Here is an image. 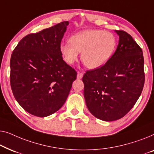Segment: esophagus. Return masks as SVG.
Returning <instances> with one entry per match:
<instances>
[{"instance_id":"esophagus-1","label":"esophagus","mask_w":154,"mask_h":154,"mask_svg":"<svg viewBox=\"0 0 154 154\" xmlns=\"http://www.w3.org/2000/svg\"><path fill=\"white\" fill-rule=\"evenodd\" d=\"M83 75H84L83 72H77V78H78V79H81V78H82V77H83Z\"/></svg>"}]
</instances>
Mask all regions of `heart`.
Masks as SVG:
<instances>
[{
  "label": "heart",
  "mask_w": 154,
  "mask_h": 154,
  "mask_svg": "<svg viewBox=\"0 0 154 154\" xmlns=\"http://www.w3.org/2000/svg\"><path fill=\"white\" fill-rule=\"evenodd\" d=\"M116 40L110 32L88 29L78 32L70 40L62 43L60 53L67 63L72 65L82 54V60L88 68L103 66L111 58L115 50Z\"/></svg>",
  "instance_id": "b5f03b06"
}]
</instances>
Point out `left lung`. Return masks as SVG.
<instances>
[{
  "instance_id": "left-lung-1",
  "label": "left lung",
  "mask_w": 154,
  "mask_h": 154,
  "mask_svg": "<svg viewBox=\"0 0 154 154\" xmlns=\"http://www.w3.org/2000/svg\"><path fill=\"white\" fill-rule=\"evenodd\" d=\"M119 42L103 66L87 70L82 81L88 110L105 121L120 119L133 107L144 84L142 50L131 35L116 30Z\"/></svg>"
}]
</instances>
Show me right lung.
Returning a JSON list of instances; mask_svg holds the SVG:
<instances>
[{
	"label": "right lung",
	"instance_id": "add662e5",
	"mask_svg": "<svg viewBox=\"0 0 154 154\" xmlns=\"http://www.w3.org/2000/svg\"><path fill=\"white\" fill-rule=\"evenodd\" d=\"M68 21H63L19 41L10 59V85L27 112L45 117L63 105L77 72L63 60L60 46Z\"/></svg>",
	"mask_w": 154,
	"mask_h": 154
}]
</instances>
